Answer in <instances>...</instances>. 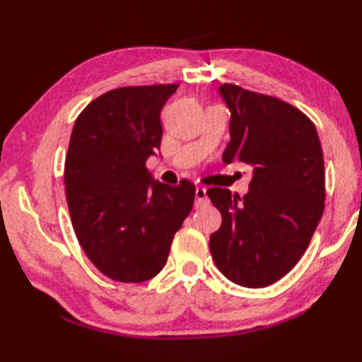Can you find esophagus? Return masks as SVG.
Here are the masks:
<instances>
[{
  "label": "esophagus",
  "instance_id": "esophagus-1",
  "mask_svg": "<svg viewBox=\"0 0 362 362\" xmlns=\"http://www.w3.org/2000/svg\"><path fill=\"white\" fill-rule=\"evenodd\" d=\"M209 202V197H206V188L197 187L196 188V205L201 206Z\"/></svg>",
  "mask_w": 362,
  "mask_h": 362
}]
</instances>
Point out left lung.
Returning <instances> with one entry per match:
<instances>
[{"mask_svg": "<svg viewBox=\"0 0 362 362\" xmlns=\"http://www.w3.org/2000/svg\"><path fill=\"white\" fill-rule=\"evenodd\" d=\"M219 93L232 112L222 160L243 161L253 175L243 199L206 191L222 214L210 252L230 281L264 288L297 264L324 214V153L316 126L297 107L235 83Z\"/></svg>", "mask_w": 362, "mask_h": 362, "instance_id": "obj_1", "label": "left lung"}]
</instances>
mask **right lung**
Here are the masks:
<instances>
[{
    "label": "right lung",
    "mask_w": 362,
    "mask_h": 362,
    "mask_svg": "<svg viewBox=\"0 0 362 362\" xmlns=\"http://www.w3.org/2000/svg\"><path fill=\"white\" fill-rule=\"evenodd\" d=\"M177 87L110 90L74 122L64 171L71 224L88 259L115 281L156 276L193 210V182L165 185L146 168L163 135L161 109Z\"/></svg>",
    "instance_id": "obj_1"
}]
</instances>
